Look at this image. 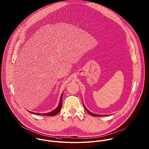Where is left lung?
<instances>
[{"instance_id":"left-lung-1","label":"left lung","mask_w":149,"mask_h":149,"mask_svg":"<svg viewBox=\"0 0 149 149\" xmlns=\"http://www.w3.org/2000/svg\"><path fill=\"white\" fill-rule=\"evenodd\" d=\"M84 107L85 108V109H86V111H87V112H88L89 113L90 115H91V116H95V117H96V116H98H98H107V115H97V114H94V113H93L90 112L89 110H88V109H87V108H86L85 107V105H84Z\"/></svg>"}]
</instances>
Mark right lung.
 I'll list each match as a JSON object with an SVG mask.
<instances>
[{
    "mask_svg": "<svg viewBox=\"0 0 149 149\" xmlns=\"http://www.w3.org/2000/svg\"><path fill=\"white\" fill-rule=\"evenodd\" d=\"M62 96H63V94H61V97H60V99L59 104V105L58 107L55 109L53 111L49 112V113H33V112H30L31 113H34L35 115H42V116H54L56 115H57L61 108V106H62Z\"/></svg>",
    "mask_w": 149,
    "mask_h": 149,
    "instance_id": "add662e5",
    "label": "right lung"
}]
</instances>
